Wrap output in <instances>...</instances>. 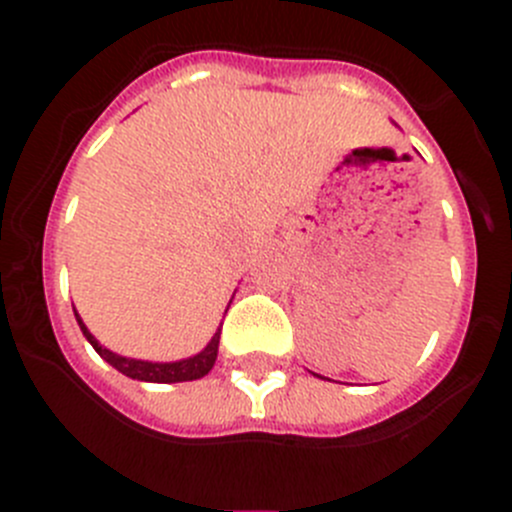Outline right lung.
Here are the masks:
<instances>
[{"label":"right lung","mask_w":512,"mask_h":512,"mask_svg":"<svg viewBox=\"0 0 512 512\" xmlns=\"http://www.w3.org/2000/svg\"><path fill=\"white\" fill-rule=\"evenodd\" d=\"M74 314H76V322H79L81 332H84V337L89 339V344L96 349L98 356H101L103 361H108L113 369H118L121 374H126L128 379L151 381V384H178V381H195V379H203V376L215 366V359H218L220 327H223V324H220L218 332L213 334V339H210L208 347H205L203 352L188 356V359H178V361H146V359H131V356H121V354L111 352V349H106L101 342H98L94 334L89 332V327H86L84 319L79 317V312H76V309H74Z\"/></svg>","instance_id":"add662e5"}]
</instances>
